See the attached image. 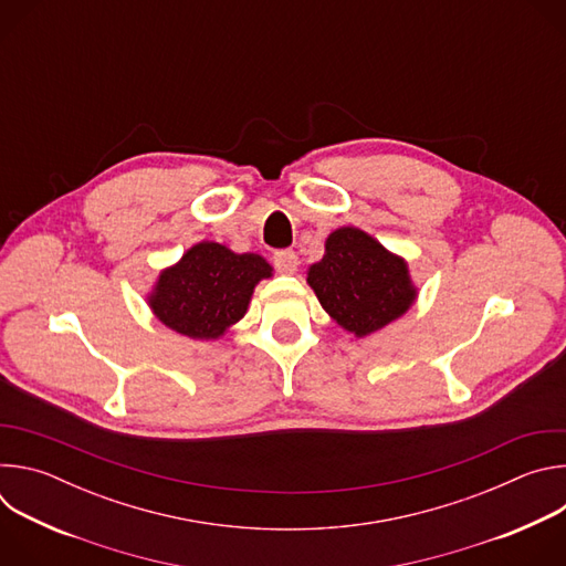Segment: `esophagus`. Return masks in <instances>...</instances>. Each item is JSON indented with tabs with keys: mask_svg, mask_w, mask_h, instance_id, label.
Listing matches in <instances>:
<instances>
[{
	"mask_svg": "<svg viewBox=\"0 0 566 566\" xmlns=\"http://www.w3.org/2000/svg\"><path fill=\"white\" fill-rule=\"evenodd\" d=\"M273 264H275V269H277L280 273L293 275V273L297 271V266H300V260H297V255H295L293 251H277V253L273 255Z\"/></svg>",
	"mask_w": 566,
	"mask_h": 566,
	"instance_id": "obj_1",
	"label": "esophagus"
}]
</instances>
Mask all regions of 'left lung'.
<instances>
[{"label":"left lung","instance_id":"left-lung-1","mask_svg":"<svg viewBox=\"0 0 566 566\" xmlns=\"http://www.w3.org/2000/svg\"><path fill=\"white\" fill-rule=\"evenodd\" d=\"M306 284L332 319L356 338L380 332L419 297L406 258L356 226L327 237L325 255L308 266Z\"/></svg>","mask_w":566,"mask_h":566}]
</instances>
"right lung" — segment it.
<instances>
[{
    "instance_id": "1",
    "label": "right lung",
    "mask_w": 566,
    "mask_h": 566,
    "mask_svg": "<svg viewBox=\"0 0 566 566\" xmlns=\"http://www.w3.org/2000/svg\"><path fill=\"white\" fill-rule=\"evenodd\" d=\"M273 277L258 253H234L219 241H199L158 273L147 306L156 319L192 340H219L247 315L255 286Z\"/></svg>"
}]
</instances>
